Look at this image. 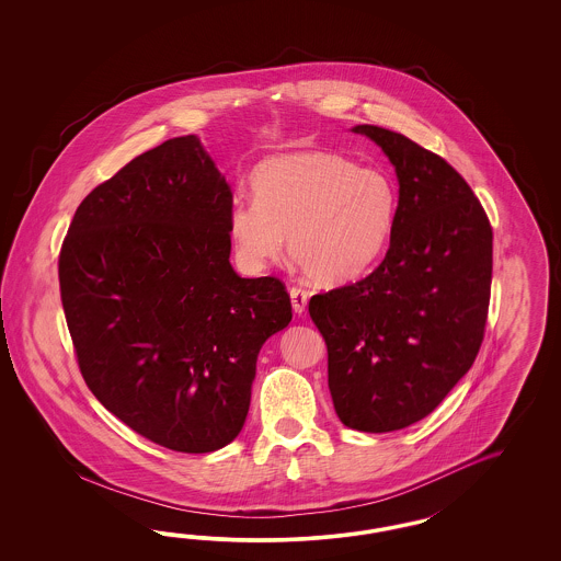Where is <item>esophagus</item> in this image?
Segmentation results:
<instances>
[{"mask_svg": "<svg viewBox=\"0 0 561 561\" xmlns=\"http://www.w3.org/2000/svg\"><path fill=\"white\" fill-rule=\"evenodd\" d=\"M289 300H291L294 312L302 314L306 310V305H308V294L302 288H291L289 289Z\"/></svg>", "mask_w": 561, "mask_h": 561, "instance_id": "obj_1", "label": "esophagus"}]
</instances>
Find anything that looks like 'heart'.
<instances>
[{"instance_id": "heart-1", "label": "heart", "mask_w": 561, "mask_h": 561, "mask_svg": "<svg viewBox=\"0 0 561 561\" xmlns=\"http://www.w3.org/2000/svg\"><path fill=\"white\" fill-rule=\"evenodd\" d=\"M253 204L232 205L228 237L244 272H265L284 251L321 286L356 279L382 255L399 191L385 170L327 150L265 158L251 174Z\"/></svg>"}]
</instances>
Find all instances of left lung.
<instances>
[{
	"mask_svg": "<svg viewBox=\"0 0 561 561\" xmlns=\"http://www.w3.org/2000/svg\"><path fill=\"white\" fill-rule=\"evenodd\" d=\"M391 160L399 214L368 277L310 298L329 354L341 422L382 434L415 424L476 362L492 286V226L467 181L438 153L356 125Z\"/></svg>",
	"mask_w": 561,
	"mask_h": 561,
	"instance_id": "left-lung-1",
	"label": "left lung"
}]
</instances>
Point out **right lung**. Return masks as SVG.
I'll list each match as a JSON object with an SVG mask.
<instances>
[{"instance_id": "right-lung-1", "label": "right lung", "mask_w": 561, "mask_h": 561, "mask_svg": "<svg viewBox=\"0 0 561 561\" xmlns=\"http://www.w3.org/2000/svg\"><path fill=\"white\" fill-rule=\"evenodd\" d=\"M230 209L232 191L199 137H174L85 197L59 255L88 389L176 453H214L237 438L256 356L291 321L279 279L232 270Z\"/></svg>"}]
</instances>
